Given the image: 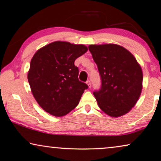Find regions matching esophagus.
I'll return each mask as SVG.
<instances>
[{"instance_id":"34e87169","label":"esophagus","mask_w":161,"mask_h":161,"mask_svg":"<svg viewBox=\"0 0 161 161\" xmlns=\"http://www.w3.org/2000/svg\"><path fill=\"white\" fill-rule=\"evenodd\" d=\"M86 84H88V88H91V81H90L89 80H88V81H86Z\"/></svg>"}]
</instances>
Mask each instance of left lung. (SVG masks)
<instances>
[{"label": "left lung", "mask_w": 161, "mask_h": 161, "mask_svg": "<svg viewBox=\"0 0 161 161\" xmlns=\"http://www.w3.org/2000/svg\"><path fill=\"white\" fill-rule=\"evenodd\" d=\"M88 49L101 77V88L93 92L99 107L111 117L131 110L141 94L143 75L134 56L116 44L90 45Z\"/></svg>", "instance_id": "8db88e82"}]
</instances>
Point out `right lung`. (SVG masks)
<instances>
[{
	"label": "right lung",
	"instance_id": "add662e5",
	"mask_svg": "<svg viewBox=\"0 0 161 161\" xmlns=\"http://www.w3.org/2000/svg\"><path fill=\"white\" fill-rule=\"evenodd\" d=\"M87 50L84 45L58 41L34 54L28 79L34 97L44 111L61 117L77 107L88 85L79 80L74 63Z\"/></svg>",
	"mask_w": 161,
	"mask_h": 161
}]
</instances>
